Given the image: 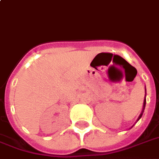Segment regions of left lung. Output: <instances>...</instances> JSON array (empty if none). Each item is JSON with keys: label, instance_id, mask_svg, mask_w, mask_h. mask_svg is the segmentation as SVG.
<instances>
[{"label": "left lung", "instance_id": "8db88e82", "mask_svg": "<svg viewBox=\"0 0 159 159\" xmlns=\"http://www.w3.org/2000/svg\"><path fill=\"white\" fill-rule=\"evenodd\" d=\"M145 105H146V98H145V99H144V103H143V110H144V109H145ZM143 110H142V114H141V115H140L139 118H138V120H139V119L141 118V117H142V113H143Z\"/></svg>", "mask_w": 159, "mask_h": 159}]
</instances>
